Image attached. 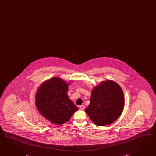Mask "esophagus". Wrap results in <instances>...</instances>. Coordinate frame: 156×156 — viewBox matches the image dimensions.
Here are the masks:
<instances>
[{
  "instance_id": "34e87169",
  "label": "esophagus",
  "mask_w": 156,
  "mask_h": 156,
  "mask_svg": "<svg viewBox=\"0 0 156 156\" xmlns=\"http://www.w3.org/2000/svg\"><path fill=\"white\" fill-rule=\"evenodd\" d=\"M80 109H82V110H84V108H85V106L83 105H80Z\"/></svg>"
}]
</instances>
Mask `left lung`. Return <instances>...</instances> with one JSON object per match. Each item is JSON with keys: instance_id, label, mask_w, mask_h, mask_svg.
Returning a JSON list of instances; mask_svg holds the SVG:
<instances>
[{"instance_id": "8db88e82", "label": "left lung", "mask_w": 156, "mask_h": 156, "mask_svg": "<svg viewBox=\"0 0 156 156\" xmlns=\"http://www.w3.org/2000/svg\"><path fill=\"white\" fill-rule=\"evenodd\" d=\"M124 107V94L121 87L108 80L93 89L90 104L85 112L96 125L105 126L117 119Z\"/></svg>"}]
</instances>
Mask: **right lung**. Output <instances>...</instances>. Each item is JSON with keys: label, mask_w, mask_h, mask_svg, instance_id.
Listing matches in <instances>:
<instances>
[{"label": "right lung", "mask_w": 156, "mask_h": 156, "mask_svg": "<svg viewBox=\"0 0 156 156\" xmlns=\"http://www.w3.org/2000/svg\"><path fill=\"white\" fill-rule=\"evenodd\" d=\"M69 84L58 77H53L39 87L35 105L44 117L55 124H64L78 109L67 92Z\"/></svg>", "instance_id": "1"}]
</instances>
